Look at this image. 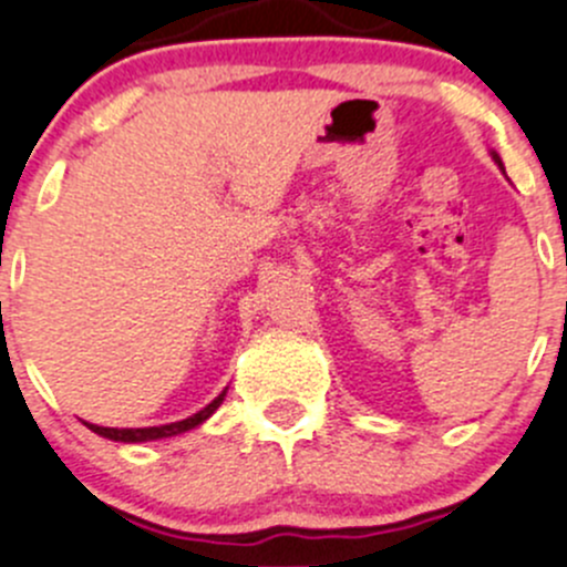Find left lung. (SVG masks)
I'll return each instance as SVG.
<instances>
[{"label": "left lung", "instance_id": "obj_1", "mask_svg": "<svg viewBox=\"0 0 567 567\" xmlns=\"http://www.w3.org/2000/svg\"><path fill=\"white\" fill-rule=\"evenodd\" d=\"M493 161H495V164H498V169H501V172H504V164H501V158H498V153H493ZM504 175H506V172H504Z\"/></svg>", "mask_w": 567, "mask_h": 567}]
</instances>
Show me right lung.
Returning <instances> with one entry per match:
<instances>
[{
	"label": "right lung",
	"instance_id": "obj_1",
	"mask_svg": "<svg viewBox=\"0 0 567 567\" xmlns=\"http://www.w3.org/2000/svg\"><path fill=\"white\" fill-rule=\"evenodd\" d=\"M225 395H228V390L219 392V395L214 398V401L208 403L206 409H199L197 414H192V417H186V420H177V423L147 425V429H107V425H94V423H85V425H89V429L94 431V434L105 436V440H113V442H153V440H164V436H177V434H183V431L197 429L199 423H206V420L212 417L214 412H217L219 403L225 401Z\"/></svg>",
	"mask_w": 567,
	"mask_h": 567
}]
</instances>
